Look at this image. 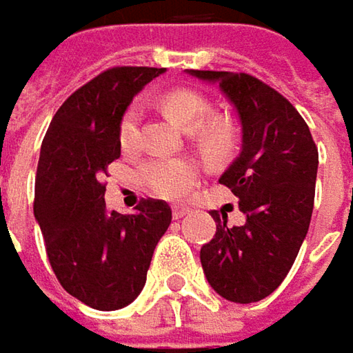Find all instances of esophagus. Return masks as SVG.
Returning <instances> with one entry per match:
<instances>
[{
  "label": "esophagus",
  "mask_w": 353,
  "mask_h": 353,
  "mask_svg": "<svg viewBox=\"0 0 353 353\" xmlns=\"http://www.w3.org/2000/svg\"><path fill=\"white\" fill-rule=\"evenodd\" d=\"M172 214H174L176 220H179V218H183V216L190 214V208H188L185 204H174V206H172Z\"/></svg>",
  "instance_id": "1"
}]
</instances>
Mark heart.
I'll use <instances>...</instances> for the list:
<instances>
[{"label": "heart", "instance_id": "b5f03b06", "mask_svg": "<svg viewBox=\"0 0 353 353\" xmlns=\"http://www.w3.org/2000/svg\"><path fill=\"white\" fill-rule=\"evenodd\" d=\"M163 107L176 125L183 129L196 127L194 137L198 141L200 151L206 157L216 159L228 151L232 143L230 127L222 119H210L204 123V119L210 114V103L202 94L192 90H176L165 97ZM139 119H141V103L135 101L121 117L119 141L123 147H129L135 141ZM139 176L145 185L157 196L177 198L192 188L196 179V168L181 157H155L145 161L139 170Z\"/></svg>", "mask_w": 353, "mask_h": 353}]
</instances>
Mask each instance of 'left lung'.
Listing matches in <instances>:
<instances>
[{
	"mask_svg": "<svg viewBox=\"0 0 353 353\" xmlns=\"http://www.w3.org/2000/svg\"><path fill=\"white\" fill-rule=\"evenodd\" d=\"M188 74L218 84L242 129L241 153L218 181L239 198L246 222L228 226L224 214L210 212L216 234L200 250L202 269L220 297L254 303L283 283L307 236L317 147L303 117L269 84L244 72Z\"/></svg>",
	"mask_w": 353,
	"mask_h": 353,
	"instance_id": "obj_1",
	"label": "left lung"
}]
</instances>
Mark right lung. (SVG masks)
<instances>
[{"mask_svg": "<svg viewBox=\"0 0 353 353\" xmlns=\"http://www.w3.org/2000/svg\"><path fill=\"white\" fill-rule=\"evenodd\" d=\"M163 72L147 66L105 70L64 101L40 149L34 216L52 271L72 297L99 311L137 299L172 222L170 204L151 198L135 214L109 212L101 183L107 165L121 157L123 112Z\"/></svg>", "mask_w": 353, "mask_h": 353, "instance_id": "obj_1", "label": "right lung"}]
</instances>
